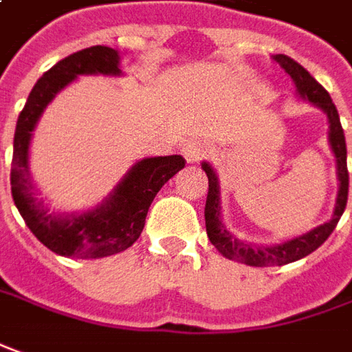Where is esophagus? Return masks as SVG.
<instances>
[{
	"label": "esophagus",
	"mask_w": 352,
	"mask_h": 352,
	"mask_svg": "<svg viewBox=\"0 0 352 352\" xmlns=\"http://www.w3.org/2000/svg\"><path fill=\"white\" fill-rule=\"evenodd\" d=\"M210 144L205 142V140H191L188 144L182 147V153H184V157H186V161L188 162H199L201 159H205L210 155Z\"/></svg>",
	"instance_id": "esophagus-1"
}]
</instances>
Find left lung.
Instances as JSON below:
<instances>
[{"mask_svg":"<svg viewBox=\"0 0 352 352\" xmlns=\"http://www.w3.org/2000/svg\"><path fill=\"white\" fill-rule=\"evenodd\" d=\"M280 67H282L295 82L297 91L302 98L309 99L310 103L320 107L329 118V144L336 153L338 159V176H339V193L338 203H336V212L331 220L326 224L314 228L312 232L305 234L301 237H295L292 241H285L282 245L276 247H254L247 245L243 241H239L226 230V226L220 220V199H218V180L214 170L208 166L207 162H203V170L208 178V193L207 205H205V224H207V236L210 243L217 247L220 253L224 254L230 261L249 264V266H283V264L295 263L302 256H307L312 251H316L338 226L339 218L343 214V210L347 207L349 195V170H347V144H345V134H343V126L339 120V113L336 109V103L331 101L329 94L322 88L316 80L310 76V72L305 67L287 55H274L272 57Z\"/></svg>","mask_w":352,"mask_h":352,"instance_id":"8db88e82","label":"left lung"}]
</instances>
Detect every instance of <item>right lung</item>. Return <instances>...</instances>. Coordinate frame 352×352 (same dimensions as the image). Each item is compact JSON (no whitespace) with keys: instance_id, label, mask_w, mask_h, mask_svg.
<instances>
[{"instance_id":"add662e5","label":"right lung","mask_w":352,"mask_h":352,"mask_svg":"<svg viewBox=\"0 0 352 352\" xmlns=\"http://www.w3.org/2000/svg\"><path fill=\"white\" fill-rule=\"evenodd\" d=\"M78 74H120L118 53L105 45L86 47L60 59L36 82L16 120L11 193L26 226L53 253L76 258H101L134 245L144 230L155 195L186 166V159L180 155L144 159L94 212L69 218L47 214V208H43L42 201L36 197L28 174V144L43 109Z\"/></svg>"}]
</instances>
